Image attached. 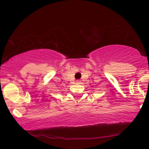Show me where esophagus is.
Listing matches in <instances>:
<instances>
[{
    "mask_svg": "<svg viewBox=\"0 0 149 149\" xmlns=\"http://www.w3.org/2000/svg\"><path fill=\"white\" fill-rule=\"evenodd\" d=\"M80 82H81L80 80H76V81H75L76 84H80Z\"/></svg>",
    "mask_w": 149,
    "mask_h": 149,
    "instance_id": "1",
    "label": "esophagus"
}]
</instances>
